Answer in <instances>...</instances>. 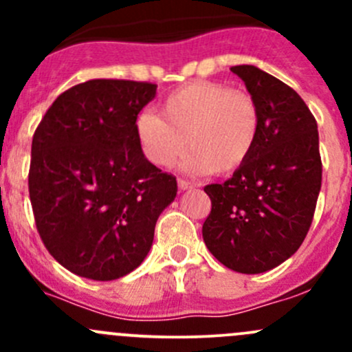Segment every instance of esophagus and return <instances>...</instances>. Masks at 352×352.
Masks as SVG:
<instances>
[{
  "instance_id": "esophagus-1",
  "label": "esophagus",
  "mask_w": 352,
  "mask_h": 352,
  "mask_svg": "<svg viewBox=\"0 0 352 352\" xmlns=\"http://www.w3.org/2000/svg\"><path fill=\"white\" fill-rule=\"evenodd\" d=\"M192 187H194V184L187 182V180H182V179L179 180V189L180 190H189V189H192Z\"/></svg>"
}]
</instances>
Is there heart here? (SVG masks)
<instances>
[{
  "label": "heart",
  "mask_w": 352,
  "mask_h": 352,
  "mask_svg": "<svg viewBox=\"0 0 352 352\" xmlns=\"http://www.w3.org/2000/svg\"><path fill=\"white\" fill-rule=\"evenodd\" d=\"M160 112L162 117L144 112L136 120L144 155L158 166H172L189 138L192 150L182 162L186 172L228 175L242 168L257 144V104L223 83L184 85L163 100Z\"/></svg>",
  "instance_id": "1"
}]
</instances>
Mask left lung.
Wrapping results in <instances>:
<instances>
[{
	"label": "left lung",
	"mask_w": 352,
	"mask_h": 352,
	"mask_svg": "<svg viewBox=\"0 0 352 352\" xmlns=\"http://www.w3.org/2000/svg\"><path fill=\"white\" fill-rule=\"evenodd\" d=\"M258 109L255 150L240 170L204 192L208 250L228 269L261 274L287 261L310 230L322 186L315 117L300 95L257 66H233Z\"/></svg>",
	"instance_id": "obj_1"
}]
</instances>
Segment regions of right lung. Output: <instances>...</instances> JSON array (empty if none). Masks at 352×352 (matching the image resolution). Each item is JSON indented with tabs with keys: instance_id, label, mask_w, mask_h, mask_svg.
Masks as SVG:
<instances>
[{
	"instance_id": "1",
	"label": "right lung",
	"mask_w": 352,
	"mask_h": 352,
	"mask_svg": "<svg viewBox=\"0 0 352 352\" xmlns=\"http://www.w3.org/2000/svg\"><path fill=\"white\" fill-rule=\"evenodd\" d=\"M156 85L90 80L59 95L32 140L28 192L38 235L73 274L113 281L140 267L175 177L141 150L138 113Z\"/></svg>"
}]
</instances>
